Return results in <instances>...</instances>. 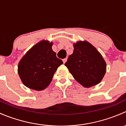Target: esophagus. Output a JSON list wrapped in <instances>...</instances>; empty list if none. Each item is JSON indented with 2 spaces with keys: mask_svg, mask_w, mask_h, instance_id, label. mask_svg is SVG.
I'll return each instance as SVG.
<instances>
[{
  "mask_svg": "<svg viewBox=\"0 0 126 126\" xmlns=\"http://www.w3.org/2000/svg\"><path fill=\"white\" fill-rule=\"evenodd\" d=\"M67 60H68V58H64V59H63V63H64V64L66 63V62Z\"/></svg>",
  "mask_w": 126,
  "mask_h": 126,
  "instance_id": "esophagus-1",
  "label": "esophagus"
}]
</instances>
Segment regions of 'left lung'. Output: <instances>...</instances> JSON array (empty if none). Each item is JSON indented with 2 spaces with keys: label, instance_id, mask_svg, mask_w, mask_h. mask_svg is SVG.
<instances>
[{
  "label": "left lung",
  "instance_id": "8db88e82",
  "mask_svg": "<svg viewBox=\"0 0 126 126\" xmlns=\"http://www.w3.org/2000/svg\"><path fill=\"white\" fill-rule=\"evenodd\" d=\"M64 65L83 87L98 84L106 72V63L97 49L87 41L74 44V51Z\"/></svg>",
  "mask_w": 126,
  "mask_h": 126
}]
</instances>
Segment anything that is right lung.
I'll list each match as a JSON object with an SVG mask.
<instances>
[{"mask_svg":"<svg viewBox=\"0 0 126 126\" xmlns=\"http://www.w3.org/2000/svg\"><path fill=\"white\" fill-rule=\"evenodd\" d=\"M52 43L41 41L25 54L18 64L22 83L32 90L41 91L51 82L57 68L63 64L52 49Z\"/></svg>","mask_w":126,"mask_h":126,"instance_id":"1","label":"right lung"}]
</instances>
